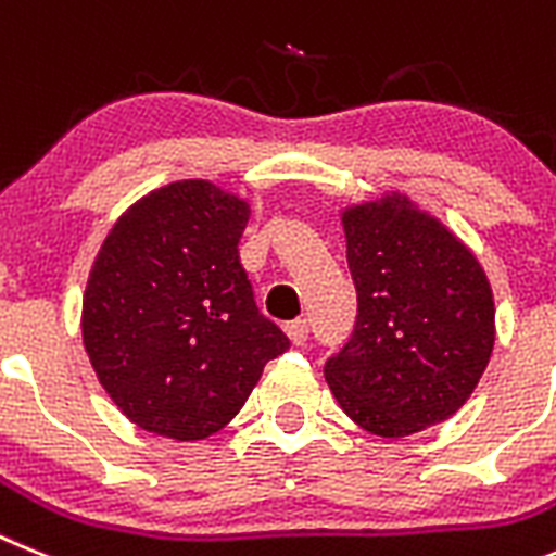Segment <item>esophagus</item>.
<instances>
[{
    "mask_svg": "<svg viewBox=\"0 0 556 556\" xmlns=\"http://www.w3.org/2000/svg\"><path fill=\"white\" fill-rule=\"evenodd\" d=\"M285 332H288V338H291L293 344L302 346L307 341L311 325H307V318H296V321H288V325H285Z\"/></svg>",
    "mask_w": 556,
    "mask_h": 556,
    "instance_id": "1",
    "label": "esophagus"
}]
</instances>
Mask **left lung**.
<instances>
[{"instance_id":"1","label":"left lung","mask_w":556,"mask_h":556,"mask_svg":"<svg viewBox=\"0 0 556 556\" xmlns=\"http://www.w3.org/2000/svg\"><path fill=\"white\" fill-rule=\"evenodd\" d=\"M358 318L325 378L352 422L412 437L467 403L495 344V302L470 249L400 192L341 215Z\"/></svg>"}]
</instances>
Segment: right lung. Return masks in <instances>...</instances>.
Masks as SVG:
<instances>
[{"mask_svg": "<svg viewBox=\"0 0 556 556\" xmlns=\"http://www.w3.org/2000/svg\"><path fill=\"white\" fill-rule=\"evenodd\" d=\"M243 198L204 178L148 192L100 245L84 346L119 412L156 437L206 439L291 341L257 311L238 243Z\"/></svg>", "mask_w": 556, "mask_h": 556, "instance_id": "add662e5", "label": "right lung"}]
</instances>
